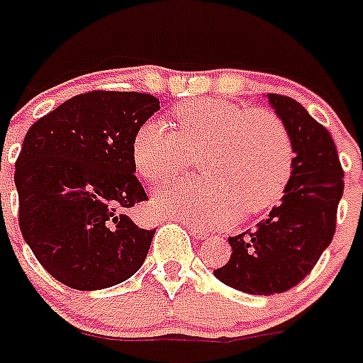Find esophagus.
<instances>
[{"label": "esophagus", "instance_id": "1", "mask_svg": "<svg viewBox=\"0 0 363 363\" xmlns=\"http://www.w3.org/2000/svg\"><path fill=\"white\" fill-rule=\"evenodd\" d=\"M187 227H189V232L196 238V240H204V238L210 236V232L204 230V228L196 227V225H191V223H187Z\"/></svg>", "mask_w": 363, "mask_h": 363}]
</instances>
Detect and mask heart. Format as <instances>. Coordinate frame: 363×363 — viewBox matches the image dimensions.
Here are the masks:
<instances>
[{"instance_id":"heart-1","label":"heart","mask_w":363,"mask_h":363,"mask_svg":"<svg viewBox=\"0 0 363 363\" xmlns=\"http://www.w3.org/2000/svg\"><path fill=\"white\" fill-rule=\"evenodd\" d=\"M176 127L150 120L136 131L133 161L150 184H164L202 152L199 179L159 191L161 213L206 227L268 210L283 196L294 167L291 135L272 110L228 101H193L174 110Z\"/></svg>"}]
</instances>
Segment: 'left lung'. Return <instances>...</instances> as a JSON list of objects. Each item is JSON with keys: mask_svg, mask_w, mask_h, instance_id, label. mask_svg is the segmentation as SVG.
Here are the masks:
<instances>
[{"mask_svg": "<svg viewBox=\"0 0 363 363\" xmlns=\"http://www.w3.org/2000/svg\"><path fill=\"white\" fill-rule=\"evenodd\" d=\"M294 147V167L285 195L253 230L228 238L232 255L213 275L236 291L269 296L298 285L335 234L343 196V168L328 129L298 101L268 94Z\"/></svg>", "mask_w": 363, "mask_h": 363, "instance_id": "left-lung-1", "label": "left lung"}]
</instances>
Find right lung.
<instances>
[{"instance_id": "obj_1", "label": "right lung", "mask_w": 363, "mask_h": 363, "mask_svg": "<svg viewBox=\"0 0 363 363\" xmlns=\"http://www.w3.org/2000/svg\"><path fill=\"white\" fill-rule=\"evenodd\" d=\"M159 106L138 91H89L30 127L16 159L18 223L40 266L77 291L123 283L140 269L155 230L125 216L147 200L133 140Z\"/></svg>"}]
</instances>
